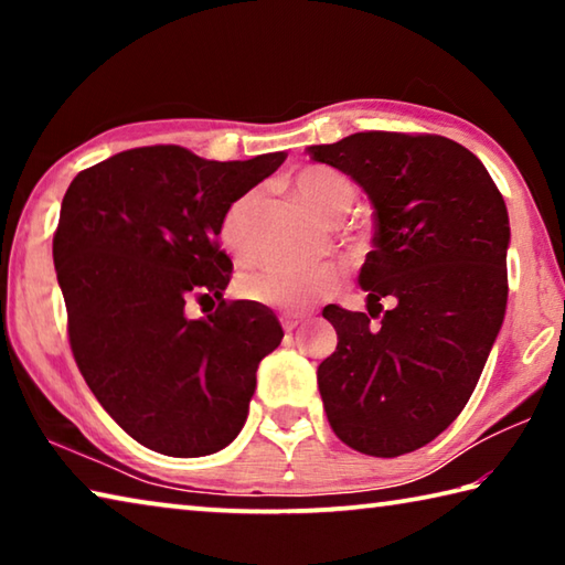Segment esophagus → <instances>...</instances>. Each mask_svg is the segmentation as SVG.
<instances>
[{"label": "esophagus", "mask_w": 565, "mask_h": 565, "mask_svg": "<svg viewBox=\"0 0 565 565\" xmlns=\"http://www.w3.org/2000/svg\"><path fill=\"white\" fill-rule=\"evenodd\" d=\"M281 323H284V329L291 333V331H296V329L301 327L303 319H301V317H294V313H284V317H281Z\"/></svg>", "instance_id": "esophagus-1"}]
</instances>
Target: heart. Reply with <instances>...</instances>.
<instances>
[{
    "instance_id": "heart-1",
    "label": "heart",
    "mask_w": 565,
    "mask_h": 565,
    "mask_svg": "<svg viewBox=\"0 0 565 565\" xmlns=\"http://www.w3.org/2000/svg\"><path fill=\"white\" fill-rule=\"evenodd\" d=\"M294 186L313 212L339 218L353 204V186L341 171L331 167H306L294 179ZM256 209V194H244L226 209L222 218V242L228 252L238 259H248L254 252L252 242V214ZM343 271L337 264L319 266H262L248 269L238 276V294L248 301L289 306V309H303L323 299H331L339 291Z\"/></svg>"
}]
</instances>
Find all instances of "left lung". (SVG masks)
<instances>
[{"instance_id": "obj_1", "label": "left lung", "mask_w": 565, "mask_h": 565, "mask_svg": "<svg viewBox=\"0 0 565 565\" xmlns=\"http://www.w3.org/2000/svg\"><path fill=\"white\" fill-rule=\"evenodd\" d=\"M306 151L374 204L369 313L323 309L339 337L317 371L323 408L353 451L411 454L461 414L499 337L509 212L481 159L438 134L359 131Z\"/></svg>"}]
</instances>
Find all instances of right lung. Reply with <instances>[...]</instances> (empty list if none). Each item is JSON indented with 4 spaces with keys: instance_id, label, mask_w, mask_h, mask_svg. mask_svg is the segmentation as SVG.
<instances>
[{
    "instance_id": "right-lung-1",
    "label": "right lung",
    "mask_w": 565,
    "mask_h": 565,
    "mask_svg": "<svg viewBox=\"0 0 565 565\" xmlns=\"http://www.w3.org/2000/svg\"><path fill=\"white\" fill-rule=\"evenodd\" d=\"M284 159L139 147L79 171L66 189L52 254L74 361L104 411L151 451L209 456L242 431L256 369L284 331L266 306L224 301L232 259L218 228ZM191 298L220 306L191 320Z\"/></svg>"
}]
</instances>
